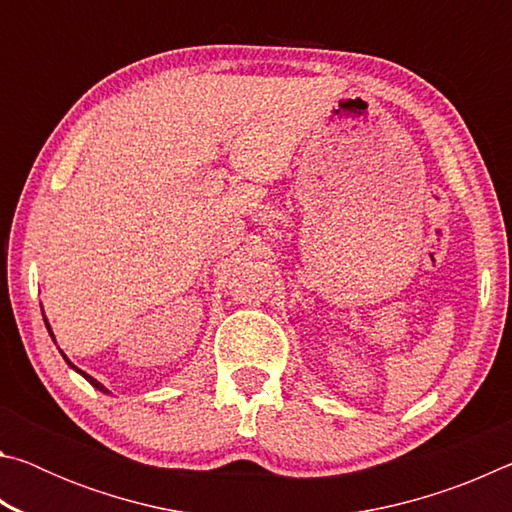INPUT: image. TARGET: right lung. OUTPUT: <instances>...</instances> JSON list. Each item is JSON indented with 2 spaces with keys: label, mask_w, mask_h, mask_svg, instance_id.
Segmentation results:
<instances>
[{
  "label": "right lung",
  "mask_w": 512,
  "mask_h": 512,
  "mask_svg": "<svg viewBox=\"0 0 512 512\" xmlns=\"http://www.w3.org/2000/svg\"><path fill=\"white\" fill-rule=\"evenodd\" d=\"M45 323H47V318H45ZM47 329H49V334H51V339H54V332H51V327H49V323H47ZM54 341H56V339H54ZM60 354H63V352H60ZM63 357H65V354H63ZM65 361H67V363H69V368H74V370H76V372H79V375H83V377H85V379H88V381H90V384H92V386H94V388H99V391H101V393H110V391H108V388H106V386H103V384H101V381H97V379H94V377H90V375H88V372H83V370H79V368H76V366H74V363H72V361H69V359H67V357H65Z\"/></svg>",
  "instance_id": "obj_1"
}]
</instances>
